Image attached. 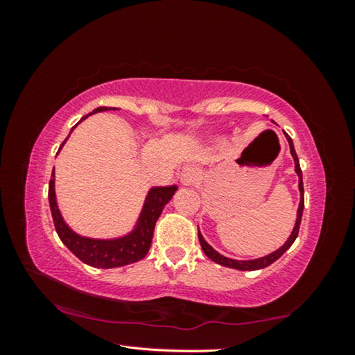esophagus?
<instances>
[{"label":"esophagus","mask_w":355,"mask_h":355,"mask_svg":"<svg viewBox=\"0 0 355 355\" xmlns=\"http://www.w3.org/2000/svg\"><path fill=\"white\" fill-rule=\"evenodd\" d=\"M197 175H199V172L194 167H184L182 173H180V180H182L183 184H191L197 178Z\"/></svg>","instance_id":"obj_1"}]
</instances>
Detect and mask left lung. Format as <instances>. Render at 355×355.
Returning <instances> with one entry per match:
<instances>
[{
	"label": "left lung",
	"mask_w": 355,
	"mask_h": 355,
	"mask_svg": "<svg viewBox=\"0 0 355 355\" xmlns=\"http://www.w3.org/2000/svg\"><path fill=\"white\" fill-rule=\"evenodd\" d=\"M286 136V141L290 144V152L291 156L294 159V171H296L297 177H299V192H300V202H299V208H297V218H296V224H294V228L291 232L290 238L286 239V243L282 245L280 249H277L272 254L269 255H264L261 258H255V260H233V258H228L220 255L218 250H214L211 245H209L205 239H203L202 233L199 232V241L202 245V250L205 252V255L209 258V260H213L214 263L222 264V266H227V268H233V269H238V271H257V269H263L269 266V264H272L275 260H279V258L285 254V252L291 248V244L294 243V239L297 238V233H299V227H300V219H302V211H304V183H302V171H300V166H299V159H297V155H296V150H294V144L291 141V137Z\"/></svg>",
	"instance_id": "1"
}]
</instances>
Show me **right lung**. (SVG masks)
I'll list each match as a JSON object with an SVG mask.
<instances>
[{
  "instance_id": "1",
  "label": "right lung",
  "mask_w": 355,
  "mask_h": 355,
  "mask_svg": "<svg viewBox=\"0 0 355 355\" xmlns=\"http://www.w3.org/2000/svg\"><path fill=\"white\" fill-rule=\"evenodd\" d=\"M110 110L111 107L100 106L97 110H94L91 114L110 111ZM112 110H116V107H112ZM91 114L84 116L78 123H81L83 120L87 119ZM73 128H71V131H73ZM69 136L65 137L62 146L67 142ZM62 146L59 147V150L62 148ZM177 189H178L177 184L153 186V188L148 191L146 202H144L142 211L139 214V219H137L133 230L127 233V235L120 238H112V239H97V238L81 236L67 225V222L64 220L61 211H59V207L56 202L55 169H53L50 186H48V200H50L51 216H53V222H55L58 235L61 238V241L67 245V249L71 252V254L76 255L83 263L89 264V266L110 269V268H120V266H125V264L136 263L147 255L150 244H152L156 220H158L159 214L163 213L164 205L172 199V196L175 194Z\"/></svg>"
}]
</instances>
